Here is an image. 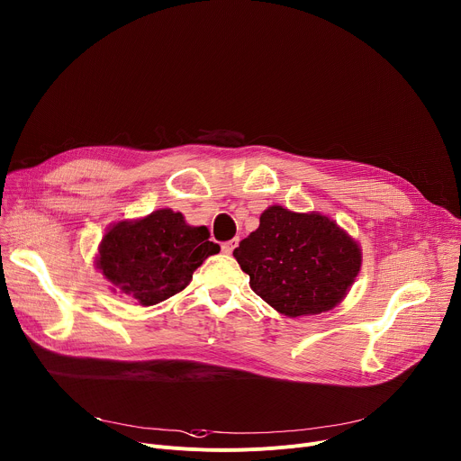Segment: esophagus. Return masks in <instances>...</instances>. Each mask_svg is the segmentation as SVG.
Listing matches in <instances>:
<instances>
[{
	"mask_svg": "<svg viewBox=\"0 0 461 461\" xmlns=\"http://www.w3.org/2000/svg\"><path fill=\"white\" fill-rule=\"evenodd\" d=\"M237 242H239V239H231V240H226V242H222L221 244V249H222V254H231L233 252V248L237 246Z\"/></svg>",
	"mask_w": 461,
	"mask_h": 461,
	"instance_id": "34e87169",
	"label": "esophagus"
}]
</instances>
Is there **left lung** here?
<instances>
[{
	"mask_svg": "<svg viewBox=\"0 0 461 461\" xmlns=\"http://www.w3.org/2000/svg\"><path fill=\"white\" fill-rule=\"evenodd\" d=\"M233 258L256 294L290 318L340 303L362 261L358 244L330 219L281 205L267 209Z\"/></svg>",
	"mask_w": 461,
	"mask_h": 461,
	"instance_id": "left-lung-1",
	"label": "left lung"
}]
</instances>
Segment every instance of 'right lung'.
Here are the masks:
<instances>
[{
	"label": "right lung",
	"mask_w": 461,
	"mask_h": 461,
	"mask_svg": "<svg viewBox=\"0 0 461 461\" xmlns=\"http://www.w3.org/2000/svg\"><path fill=\"white\" fill-rule=\"evenodd\" d=\"M221 246L205 226H189L182 213L158 209L136 222H119L103 237L97 268L140 305L178 294L193 272Z\"/></svg>",
	"instance_id": "1"
}]
</instances>
